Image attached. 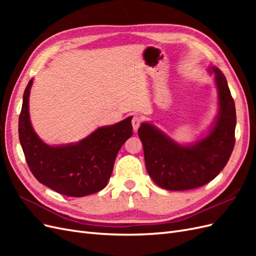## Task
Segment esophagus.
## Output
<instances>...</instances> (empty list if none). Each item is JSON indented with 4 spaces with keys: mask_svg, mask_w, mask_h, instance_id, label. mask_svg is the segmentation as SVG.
Returning a JSON list of instances; mask_svg holds the SVG:
<instances>
[{
    "mask_svg": "<svg viewBox=\"0 0 256 256\" xmlns=\"http://www.w3.org/2000/svg\"><path fill=\"white\" fill-rule=\"evenodd\" d=\"M142 122V120L138 118V116H134V118H132V127H134V130L136 131L138 129V127H140Z\"/></svg>",
    "mask_w": 256,
    "mask_h": 256,
    "instance_id": "esophagus-1",
    "label": "esophagus"
}]
</instances>
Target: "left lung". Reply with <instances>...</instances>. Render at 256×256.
<instances>
[{
  "instance_id": "obj_1",
  "label": "left lung",
  "mask_w": 256,
  "mask_h": 256,
  "mask_svg": "<svg viewBox=\"0 0 256 256\" xmlns=\"http://www.w3.org/2000/svg\"><path fill=\"white\" fill-rule=\"evenodd\" d=\"M214 74L218 92V115L208 134L196 142L182 145L150 122H142L138 130L147 173L159 187L182 191L202 187L226 166L235 145L236 109L226 76L219 68Z\"/></svg>"
}]
</instances>
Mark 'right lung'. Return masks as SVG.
<instances>
[{
	"label": "right lung",
	"instance_id": "right-lung-1",
	"mask_svg": "<svg viewBox=\"0 0 256 256\" xmlns=\"http://www.w3.org/2000/svg\"><path fill=\"white\" fill-rule=\"evenodd\" d=\"M32 84L33 79L23 94L19 116V140L30 172L38 182L67 196L81 198L102 190L110 180L118 150L132 136V118L99 127L79 142L48 145L30 124Z\"/></svg>",
	"mask_w": 256,
	"mask_h": 256
}]
</instances>
